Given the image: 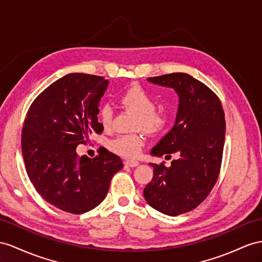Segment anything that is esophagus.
Masks as SVG:
<instances>
[{
	"label": "esophagus",
	"instance_id": "34e87169",
	"mask_svg": "<svg viewBox=\"0 0 262 262\" xmlns=\"http://www.w3.org/2000/svg\"><path fill=\"white\" fill-rule=\"evenodd\" d=\"M125 164H126V166H129V167H136V166L139 165V163L137 162V160H133V159L126 160Z\"/></svg>",
	"mask_w": 262,
	"mask_h": 262
}]
</instances>
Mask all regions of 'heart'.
Returning a JSON list of instances; mask_svg holds the SVG:
<instances>
[{
    "mask_svg": "<svg viewBox=\"0 0 262 262\" xmlns=\"http://www.w3.org/2000/svg\"><path fill=\"white\" fill-rule=\"evenodd\" d=\"M119 103L125 110L136 114L134 129H142L149 135L162 133L167 125V116L162 111L156 110V99L140 86H132L119 95ZM114 108L108 103L103 104L99 110V120L104 129H110L113 124ZM144 144L142 135L126 134L110 140L108 147L117 155L134 158L139 155Z\"/></svg>",
    "mask_w": 262,
    "mask_h": 262,
    "instance_id": "1",
    "label": "heart"
}]
</instances>
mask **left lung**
<instances>
[{
	"instance_id": "8db88e82",
	"label": "left lung",
	"mask_w": 262,
	"mask_h": 262,
	"mask_svg": "<svg viewBox=\"0 0 262 262\" xmlns=\"http://www.w3.org/2000/svg\"><path fill=\"white\" fill-rule=\"evenodd\" d=\"M171 87L179 96L176 123L150 154L178 159L170 167H154L151 182L144 197L154 209L178 216L195 209L216 184L225 144L226 120L219 97L209 87L186 73H171L147 78Z\"/></svg>"
}]
</instances>
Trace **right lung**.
<instances>
[{
    "instance_id": "obj_1",
    "label": "right lung",
    "mask_w": 262,
    "mask_h": 262,
    "mask_svg": "<svg viewBox=\"0 0 262 262\" xmlns=\"http://www.w3.org/2000/svg\"><path fill=\"white\" fill-rule=\"evenodd\" d=\"M108 80L72 73L51 84L30 106L22 129V154L31 183L44 200L79 214L105 199L113 176L123 168L115 154L103 149L79 157L76 147L102 133L98 103Z\"/></svg>"
}]
</instances>
